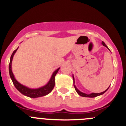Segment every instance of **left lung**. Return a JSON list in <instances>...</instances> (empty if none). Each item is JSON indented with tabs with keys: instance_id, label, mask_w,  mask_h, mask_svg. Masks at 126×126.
<instances>
[{
	"instance_id": "8db88e82",
	"label": "left lung",
	"mask_w": 126,
	"mask_h": 126,
	"mask_svg": "<svg viewBox=\"0 0 126 126\" xmlns=\"http://www.w3.org/2000/svg\"><path fill=\"white\" fill-rule=\"evenodd\" d=\"M102 45H103L104 47H107L109 49V48H108V47L106 45H105V43H104L103 42H102ZM73 83H74V88H75V90L76 91V92L78 93L79 95H80V96H83V97H89V98H94V97H96V96H100V95H102V94H103V93H105V92L107 91L108 89L109 88H109H108L105 91H104V92H101V93H90V94H86V93H83V92H80L79 90H78V89L77 88V87L76 86V85L74 84V83H75V81H74V76L73 75Z\"/></svg>"
}]
</instances>
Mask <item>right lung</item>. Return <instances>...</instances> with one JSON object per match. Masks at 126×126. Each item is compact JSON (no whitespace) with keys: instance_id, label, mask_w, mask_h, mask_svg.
I'll return each instance as SVG.
<instances>
[{"instance_id":"add662e5","label":"right lung","mask_w":126,"mask_h":126,"mask_svg":"<svg viewBox=\"0 0 126 126\" xmlns=\"http://www.w3.org/2000/svg\"><path fill=\"white\" fill-rule=\"evenodd\" d=\"M17 49H18V48H17L13 52V53H12L11 59H10L9 65V71L10 77H11V79L13 81V83L14 84V86L16 87V88L17 89L20 93L25 95V96H28V97L30 98H33L45 96V95L50 93L52 91V90H53L54 86H55V77L56 76L57 73H58L60 67L53 72L50 80L45 86H43L38 88H30L27 87V86H26L24 85H23L22 84L19 83L18 81L16 79L15 77H14V74H13V71H12V61H13V57H14V54H15Z\"/></svg>"}]
</instances>
